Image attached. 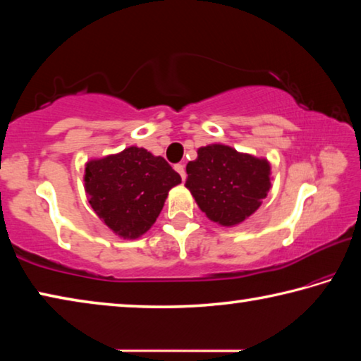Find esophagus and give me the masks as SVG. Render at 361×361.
I'll list each match as a JSON object with an SVG mask.
<instances>
[{
    "label": "esophagus",
    "instance_id": "esophagus-1",
    "mask_svg": "<svg viewBox=\"0 0 361 361\" xmlns=\"http://www.w3.org/2000/svg\"><path fill=\"white\" fill-rule=\"evenodd\" d=\"M175 170H176V172H178V175L181 176V180L186 178V170H185V166H183V164H176Z\"/></svg>",
    "mask_w": 361,
    "mask_h": 361
}]
</instances>
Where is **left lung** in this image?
<instances>
[{
	"label": "left lung",
	"mask_w": 361,
	"mask_h": 361,
	"mask_svg": "<svg viewBox=\"0 0 361 361\" xmlns=\"http://www.w3.org/2000/svg\"><path fill=\"white\" fill-rule=\"evenodd\" d=\"M186 173V188L199 209L221 226L242 223L258 210L271 189V166L266 159L242 154L224 145L199 148Z\"/></svg>",
	"instance_id": "1"
}]
</instances>
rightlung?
Listing matches in <instances>:
<instances>
[{
	"instance_id": "add662e5",
	"label": "right lung",
	"mask_w": 361,
	"mask_h": 361,
	"mask_svg": "<svg viewBox=\"0 0 361 361\" xmlns=\"http://www.w3.org/2000/svg\"><path fill=\"white\" fill-rule=\"evenodd\" d=\"M89 204L109 229L124 239L145 234L181 176L161 156L137 146L85 166Z\"/></svg>"
}]
</instances>
